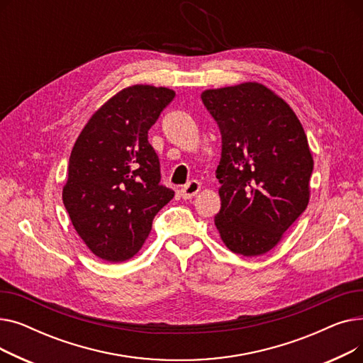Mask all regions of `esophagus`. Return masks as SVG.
I'll list each match as a JSON object with an SVG mask.
<instances>
[{
	"label": "esophagus",
	"mask_w": 363,
	"mask_h": 363,
	"mask_svg": "<svg viewBox=\"0 0 363 363\" xmlns=\"http://www.w3.org/2000/svg\"><path fill=\"white\" fill-rule=\"evenodd\" d=\"M200 189H201L200 182L199 181H191V182H188L186 185H184L181 188V196H182L184 200H189V199H193L194 196H197Z\"/></svg>",
	"instance_id": "esophagus-1"
}]
</instances>
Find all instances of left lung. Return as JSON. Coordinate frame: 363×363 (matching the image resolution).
<instances>
[{"label": "left lung", "mask_w": 363, "mask_h": 363, "mask_svg": "<svg viewBox=\"0 0 363 363\" xmlns=\"http://www.w3.org/2000/svg\"><path fill=\"white\" fill-rule=\"evenodd\" d=\"M201 100L222 135L219 235L237 255L268 253L311 199L306 133L293 108L259 82L206 89Z\"/></svg>", "instance_id": "left-lung-1"}]
</instances>
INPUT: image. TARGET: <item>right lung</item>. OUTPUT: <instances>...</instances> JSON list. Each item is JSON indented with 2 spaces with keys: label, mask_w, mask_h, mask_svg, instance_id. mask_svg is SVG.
Here are the masks:
<instances>
[{
  "label": "right lung",
  "mask_w": 363,
  "mask_h": 363,
  "mask_svg": "<svg viewBox=\"0 0 363 363\" xmlns=\"http://www.w3.org/2000/svg\"><path fill=\"white\" fill-rule=\"evenodd\" d=\"M175 99L164 86L132 85L95 111L69 159L63 203L88 249L119 263L135 256L152 219L175 193L160 185L148 130Z\"/></svg>",
  "instance_id": "add662e5"
}]
</instances>
